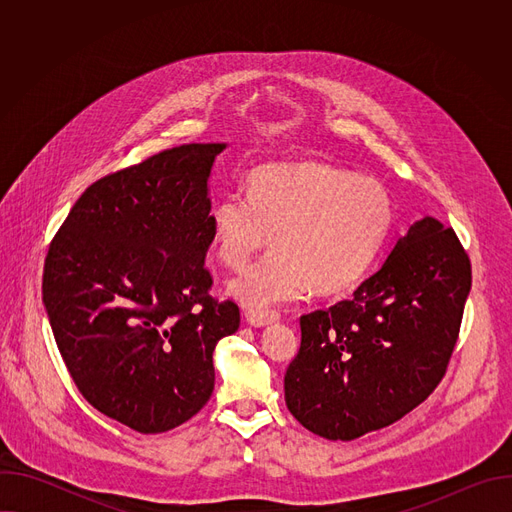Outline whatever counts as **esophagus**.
Masks as SVG:
<instances>
[{
    "label": "esophagus",
    "instance_id": "esophagus-1",
    "mask_svg": "<svg viewBox=\"0 0 512 512\" xmlns=\"http://www.w3.org/2000/svg\"><path fill=\"white\" fill-rule=\"evenodd\" d=\"M281 316L279 312L275 310H247L245 312V320L247 324L255 326V328H263V326H269L273 322H277Z\"/></svg>",
    "mask_w": 512,
    "mask_h": 512
}]
</instances>
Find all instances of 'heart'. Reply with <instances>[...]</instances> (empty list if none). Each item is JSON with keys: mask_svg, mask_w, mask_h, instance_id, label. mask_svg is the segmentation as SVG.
I'll return each instance as SVG.
<instances>
[{"mask_svg": "<svg viewBox=\"0 0 512 512\" xmlns=\"http://www.w3.org/2000/svg\"><path fill=\"white\" fill-rule=\"evenodd\" d=\"M391 198L383 184L324 162L275 164L249 176L247 194L231 192L210 210L221 259L245 265L273 233L279 243L229 285L253 308L306 296L342 294L375 261L389 225Z\"/></svg>", "mask_w": 512, "mask_h": 512, "instance_id": "obj_1", "label": "heart"}]
</instances>
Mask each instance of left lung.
Segmentation results:
<instances>
[{
  "label": "left lung",
  "instance_id": "left-lung-1",
  "mask_svg": "<svg viewBox=\"0 0 512 512\" xmlns=\"http://www.w3.org/2000/svg\"><path fill=\"white\" fill-rule=\"evenodd\" d=\"M472 265L454 229L413 223L350 300L300 318L285 403L326 440H354L423 403L458 342Z\"/></svg>",
  "mask_w": 512,
  "mask_h": 512
}]
</instances>
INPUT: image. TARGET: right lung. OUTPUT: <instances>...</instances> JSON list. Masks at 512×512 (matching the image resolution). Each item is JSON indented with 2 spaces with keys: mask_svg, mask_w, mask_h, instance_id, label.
<instances>
[{
  "mask_svg": "<svg viewBox=\"0 0 512 512\" xmlns=\"http://www.w3.org/2000/svg\"><path fill=\"white\" fill-rule=\"evenodd\" d=\"M225 143H186L91 184L44 261L42 302L66 369L107 417L162 433L212 395L216 342L237 332L210 296L208 178Z\"/></svg>",
  "mask_w": 512,
  "mask_h": 512,
  "instance_id": "1",
  "label": "right lung"
}]
</instances>
